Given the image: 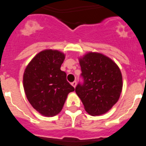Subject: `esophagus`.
I'll list each match as a JSON object with an SVG mask.
<instances>
[{
  "label": "esophagus",
  "instance_id": "34e87169",
  "mask_svg": "<svg viewBox=\"0 0 146 146\" xmlns=\"http://www.w3.org/2000/svg\"><path fill=\"white\" fill-rule=\"evenodd\" d=\"M76 85H77V82H76V81H74V82H72V86L74 88L76 87Z\"/></svg>",
  "mask_w": 146,
  "mask_h": 146
}]
</instances>
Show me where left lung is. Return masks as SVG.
Masks as SVG:
<instances>
[{
  "label": "left lung",
  "mask_w": 146,
  "mask_h": 146,
  "mask_svg": "<svg viewBox=\"0 0 146 146\" xmlns=\"http://www.w3.org/2000/svg\"><path fill=\"white\" fill-rule=\"evenodd\" d=\"M80 64L82 82L76 86V94L90 115L107 113L121 95L123 84L119 68L111 59L96 52L88 53Z\"/></svg>",
  "instance_id": "1"
}]
</instances>
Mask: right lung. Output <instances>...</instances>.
<instances>
[{"mask_svg": "<svg viewBox=\"0 0 146 146\" xmlns=\"http://www.w3.org/2000/svg\"><path fill=\"white\" fill-rule=\"evenodd\" d=\"M65 56L58 50H47L30 62L23 75L27 99L33 108L45 116H54L63 108L67 95L74 88L60 70Z\"/></svg>", "mask_w": 146, "mask_h": 146, "instance_id": "right-lung-1", "label": "right lung"}]
</instances>
